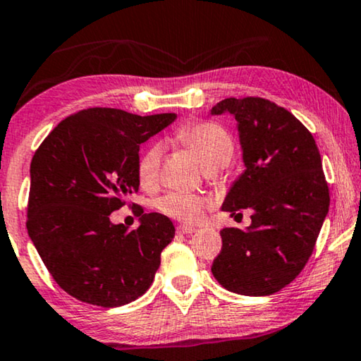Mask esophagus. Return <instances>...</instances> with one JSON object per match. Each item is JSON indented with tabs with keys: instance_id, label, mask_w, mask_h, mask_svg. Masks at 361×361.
<instances>
[{
	"instance_id": "1",
	"label": "esophagus",
	"mask_w": 361,
	"mask_h": 361,
	"mask_svg": "<svg viewBox=\"0 0 361 361\" xmlns=\"http://www.w3.org/2000/svg\"><path fill=\"white\" fill-rule=\"evenodd\" d=\"M195 231H197L195 226H190V225L177 226V233H180V235H192V233H195Z\"/></svg>"
}]
</instances>
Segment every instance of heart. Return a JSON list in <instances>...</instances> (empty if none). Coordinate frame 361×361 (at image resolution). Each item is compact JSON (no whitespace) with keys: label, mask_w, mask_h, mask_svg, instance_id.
Here are the masks:
<instances>
[{"label":"heart","mask_w":361,"mask_h":361,"mask_svg":"<svg viewBox=\"0 0 361 361\" xmlns=\"http://www.w3.org/2000/svg\"><path fill=\"white\" fill-rule=\"evenodd\" d=\"M174 140L185 146L207 171L221 169L233 159V137L219 123H189L174 133ZM161 157L162 149L159 145H149L142 151L137 161V179L141 185L156 184L159 177ZM209 205V199L189 192H169L156 202V207L162 214L182 221H197Z\"/></svg>","instance_id":"obj_1"}]
</instances>
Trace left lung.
Returning <instances> with one entry per match:
<instances>
[{
    "mask_svg": "<svg viewBox=\"0 0 361 361\" xmlns=\"http://www.w3.org/2000/svg\"><path fill=\"white\" fill-rule=\"evenodd\" d=\"M221 113L238 121L246 167L221 210L248 209L251 225L220 231L212 273L231 293L269 295L304 269L329 214L322 159L307 128L266 98H225L212 108V115Z\"/></svg>",
    "mask_w": 361,
    "mask_h": 361,
    "instance_id": "obj_1",
    "label": "left lung"
}]
</instances>
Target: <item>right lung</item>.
<instances>
[{
    "instance_id": "obj_1",
    "label": "right lung",
    "mask_w": 361,
    "mask_h": 361,
    "mask_svg": "<svg viewBox=\"0 0 361 361\" xmlns=\"http://www.w3.org/2000/svg\"><path fill=\"white\" fill-rule=\"evenodd\" d=\"M176 118L87 108L59 123L37 147L27 233L54 281L72 298L120 307L149 289L174 225L166 215L141 212V225L128 231L111 224L110 214L140 189L141 142Z\"/></svg>"
}]
</instances>
